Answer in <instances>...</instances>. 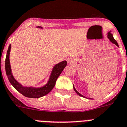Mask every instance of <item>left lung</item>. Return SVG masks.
Instances as JSON below:
<instances>
[{
  "mask_svg": "<svg viewBox=\"0 0 127 127\" xmlns=\"http://www.w3.org/2000/svg\"><path fill=\"white\" fill-rule=\"evenodd\" d=\"M108 38L110 39V41H111V42H112V43H114V44H115V45H116V46H118V47H119V46H118V44H117V41H116V40H115V39L114 38V37H113V35H112V34L110 33V32H108ZM74 91H75V92H76V93L78 94V95L81 96H82V97H84V96H83L82 95H81V94H80V93H78V91H77L76 90V89L74 88Z\"/></svg>",
  "mask_w": 127,
  "mask_h": 127,
  "instance_id": "1",
  "label": "left lung"
}]
</instances>
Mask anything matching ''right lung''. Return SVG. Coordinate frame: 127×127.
<instances>
[{
    "label": "right lung",
    "instance_id": "1",
    "mask_svg": "<svg viewBox=\"0 0 127 127\" xmlns=\"http://www.w3.org/2000/svg\"><path fill=\"white\" fill-rule=\"evenodd\" d=\"M10 48H11V45L9 46L8 51H7L6 57V60H5V69H6V75L8 76V80L10 81V83L13 85V87L18 92H19L21 94H22L23 95L28 98H40L49 93L55 87L57 80L59 76H60V74L63 72L64 67L66 66L67 62L66 61H64L61 62L60 63L57 64L55 66L53 70H52L51 76H50L49 81H48L47 84L44 87H41V88L23 87L20 83H18L14 79L12 74L10 59H9Z\"/></svg>",
    "mask_w": 127,
    "mask_h": 127
}]
</instances>
